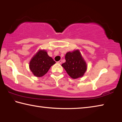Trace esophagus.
<instances>
[{
    "label": "esophagus",
    "instance_id": "obj_1",
    "mask_svg": "<svg viewBox=\"0 0 122 122\" xmlns=\"http://www.w3.org/2000/svg\"><path fill=\"white\" fill-rule=\"evenodd\" d=\"M57 62L58 63H59V64H61L62 63V60H59V61H57Z\"/></svg>",
    "mask_w": 122,
    "mask_h": 122
}]
</instances>
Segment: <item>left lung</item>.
<instances>
[{
    "mask_svg": "<svg viewBox=\"0 0 122 122\" xmlns=\"http://www.w3.org/2000/svg\"><path fill=\"white\" fill-rule=\"evenodd\" d=\"M65 59L66 62L62 66L72 78L76 79L83 76L87 66L79 50L67 53Z\"/></svg>",
    "mask_w": 122,
    "mask_h": 122,
    "instance_id": "8db88e82",
    "label": "left lung"
}]
</instances>
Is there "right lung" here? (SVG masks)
Wrapping results in <instances>:
<instances>
[{"label":"right lung","mask_w":122,"mask_h":122,"mask_svg":"<svg viewBox=\"0 0 122 122\" xmlns=\"http://www.w3.org/2000/svg\"><path fill=\"white\" fill-rule=\"evenodd\" d=\"M55 62L49 56L45 50H39L30 60V70L36 77H41L45 75L51 66Z\"/></svg>","instance_id":"obj_1"}]
</instances>
